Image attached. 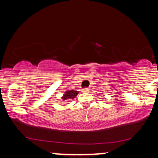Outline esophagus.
<instances>
[{
  "mask_svg": "<svg viewBox=\"0 0 158 158\" xmlns=\"http://www.w3.org/2000/svg\"><path fill=\"white\" fill-rule=\"evenodd\" d=\"M82 90H83V92H89L90 88H83Z\"/></svg>",
  "mask_w": 158,
  "mask_h": 158,
  "instance_id": "obj_1",
  "label": "esophagus"
}]
</instances>
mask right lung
Masks as SVG:
<instances>
[{"mask_svg":"<svg viewBox=\"0 0 158 158\" xmlns=\"http://www.w3.org/2000/svg\"><path fill=\"white\" fill-rule=\"evenodd\" d=\"M78 92L76 91V90H70V91L65 92L64 97H63V100H67L68 99H73L77 96Z\"/></svg>","mask_w":158,"mask_h":158,"instance_id":"add662e5","label":"right lung"}]
</instances>
